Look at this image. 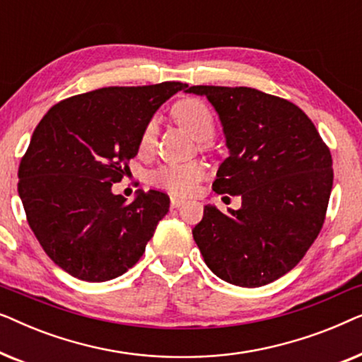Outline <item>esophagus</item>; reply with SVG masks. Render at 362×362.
<instances>
[{"label":"esophagus","instance_id":"1","mask_svg":"<svg viewBox=\"0 0 362 362\" xmlns=\"http://www.w3.org/2000/svg\"><path fill=\"white\" fill-rule=\"evenodd\" d=\"M170 202H171V207H180L182 202V199H180V197H176V196H171V199H170Z\"/></svg>","mask_w":362,"mask_h":362}]
</instances>
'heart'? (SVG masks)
<instances>
[{"mask_svg":"<svg viewBox=\"0 0 362 362\" xmlns=\"http://www.w3.org/2000/svg\"><path fill=\"white\" fill-rule=\"evenodd\" d=\"M173 115L197 141H206L214 135V115H212L211 108L206 105L199 98H185L175 103L173 107ZM158 122L156 118L146 122L143 127L140 135V148L141 153L150 151L153 148L156 138ZM204 176V168L199 163H186V165H165L158 168L150 175V182L153 186L161 187L173 192V194L186 196L194 191L197 182Z\"/></svg>","mask_w":362,"mask_h":362,"instance_id":"1","label":"heart"}]
</instances>
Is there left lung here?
<instances>
[{"instance_id":"1","label":"left lung","mask_w":362,"mask_h":362,"mask_svg":"<svg viewBox=\"0 0 362 362\" xmlns=\"http://www.w3.org/2000/svg\"><path fill=\"white\" fill-rule=\"evenodd\" d=\"M219 117L229 156L212 189L240 209L204 207L192 229L206 265L227 284L255 288L293 269L325 222L333 160L313 122L285 98L249 87L192 86Z\"/></svg>"}]
</instances>
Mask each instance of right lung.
<instances>
[{
	"mask_svg": "<svg viewBox=\"0 0 362 362\" xmlns=\"http://www.w3.org/2000/svg\"><path fill=\"white\" fill-rule=\"evenodd\" d=\"M186 87L98 88L59 102L39 122L19 165L18 192L39 244L69 275L107 281L140 260L170 197L140 189L127 204L112 186L138 155L146 122Z\"/></svg>",
	"mask_w": 362,
	"mask_h": 362,
	"instance_id": "obj_1",
	"label": "right lung"
}]
</instances>
